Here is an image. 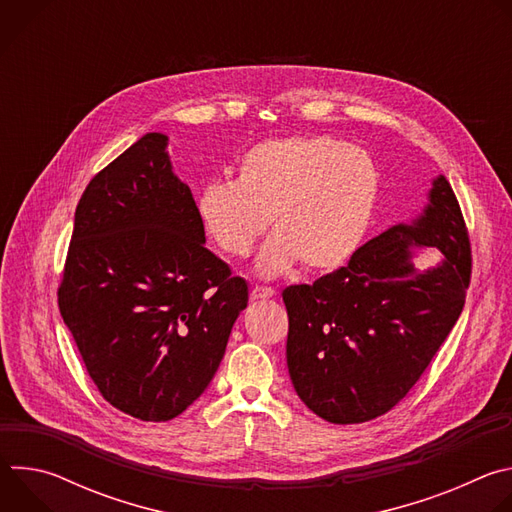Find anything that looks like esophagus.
<instances>
[{"label":"esophagus","mask_w":512,"mask_h":512,"mask_svg":"<svg viewBox=\"0 0 512 512\" xmlns=\"http://www.w3.org/2000/svg\"><path fill=\"white\" fill-rule=\"evenodd\" d=\"M275 296V289L273 287H259L255 285L251 289V300H269Z\"/></svg>","instance_id":"esophagus-1"}]
</instances>
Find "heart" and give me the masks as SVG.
Segmentation results:
<instances>
[{
    "label": "heart",
    "mask_w": 512,
    "mask_h": 512,
    "mask_svg": "<svg viewBox=\"0 0 512 512\" xmlns=\"http://www.w3.org/2000/svg\"><path fill=\"white\" fill-rule=\"evenodd\" d=\"M379 192L373 158L326 135L267 139L249 148L235 180L198 188L204 233L231 257L251 253L271 225L255 273L273 279L300 261L312 271L344 265L369 229Z\"/></svg>",
    "instance_id": "heart-1"
}]
</instances>
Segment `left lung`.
<instances>
[{
    "label": "left lung",
    "instance_id": "left-lung-1",
    "mask_svg": "<svg viewBox=\"0 0 512 512\" xmlns=\"http://www.w3.org/2000/svg\"><path fill=\"white\" fill-rule=\"evenodd\" d=\"M427 246L441 259L421 270ZM470 243L452 186L435 176L407 223L364 243L312 285H289L287 371L298 397L330 423H362L395 407L458 322Z\"/></svg>",
    "mask_w": 512,
    "mask_h": 512
}]
</instances>
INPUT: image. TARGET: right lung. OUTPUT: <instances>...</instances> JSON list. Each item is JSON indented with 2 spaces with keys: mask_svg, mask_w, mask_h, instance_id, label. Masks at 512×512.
<instances>
[{
  "mask_svg": "<svg viewBox=\"0 0 512 512\" xmlns=\"http://www.w3.org/2000/svg\"><path fill=\"white\" fill-rule=\"evenodd\" d=\"M168 135L145 133L101 170L75 212L60 316L101 395L170 421L210 385L249 287L210 253Z\"/></svg>",
  "mask_w": 512,
  "mask_h": 512,
  "instance_id": "add662e5",
  "label": "right lung"
}]
</instances>
